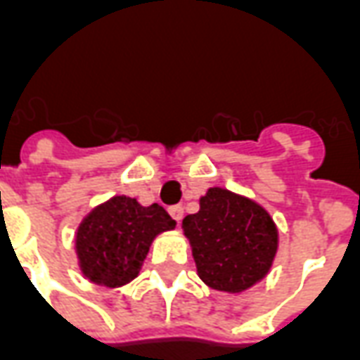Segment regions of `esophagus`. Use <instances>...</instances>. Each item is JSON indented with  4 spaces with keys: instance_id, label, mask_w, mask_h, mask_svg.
Returning <instances> with one entry per match:
<instances>
[{
    "instance_id": "1",
    "label": "esophagus",
    "mask_w": 360,
    "mask_h": 360,
    "mask_svg": "<svg viewBox=\"0 0 360 360\" xmlns=\"http://www.w3.org/2000/svg\"><path fill=\"white\" fill-rule=\"evenodd\" d=\"M167 212H169V216H172L175 221H181V219H183V206H172Z\"/></svg>"
}]
</instances>
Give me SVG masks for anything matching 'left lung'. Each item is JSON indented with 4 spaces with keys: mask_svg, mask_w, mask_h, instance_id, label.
Returning a JSON list of instances; mask_svg holds the SVG:
<instances>
[{
    "mask_svg": "<svg viewBox=\"0 0 360 360\" xmlns=\"http://www.w3.org/2000/svg\"><path fill=\"white\" fill-rule=\"evenodd\" d=\"M183 231L200 279L227 293H241L264 278L278 250L270 214L226 188H208L200 210L183 219Z\"/></svg>",
    "mask_w": 360,
    "mask_h": 360,
    "instance_id": "obj_1",
    "label": "left lung"
}]
</instances>
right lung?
<instances>
[{
	"label": "right lung",
	"instance_id": "obj_1",
	"mask_svg": "<svg viewBox=\"0 0 360 360\" xmlns=\"http://www.w3.org/2000/svg\"><path fill=\"white\" fill-rule=\"evenodd\" d=\"M173 227L175 219L162 206L113 196L90 212L77 231L82 274L98 285H125L139 276L154 237Z\"/></svg>",
	"mask_w": 360,
	"mask_h": 360
}]
</instances>
